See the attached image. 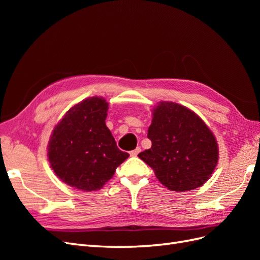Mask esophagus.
Wrapping results in <instances>:
<instances>
[{
    "label": "esophagus",
    "instance_id": "34e87169",
    "mask_svg": "<svg viewBox=\"0 0 260 260\" xmlns=\"http://www.w3.org/2000/svg\"><path fill=\"white\" fill-rule=\"evenodd\" d=\"M140 152H141V147L138 146L136 149H133V151L130 152V156H137Z\"/></svg>",
    "mask_w": 260,
    "mask_h": 260
}]
</instances>
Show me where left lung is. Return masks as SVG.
Returning <instances> with one entry per match:
<instances>
[{
  "instance_id": "left-lung-1",
  "label": "left lung",
  "mask_w": 260,
  "mask_h": 260,
  "mask_svg": "<svg viewBox=\"0 0 260 260\" xmlns=\"http://www.w3.org/2000/svg\"><path fill=\"white\" fill-rule=\"evenodd\" d=\"M147 132L152 147L138 156L169 190L190 191L210 178L218 162V144L207 124L191 109L160 102L153 109Z\"/></svg>"
}]
</instances>
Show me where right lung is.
<instances>
[{
	"instance_id": "1",
	"label": "right lung",
	"mask_w": 260,
	"mask_h": 260,
	"mask_svg": "<svg viewBox=\"0 0 260 260\" xmlns=\"http://www.w3.org/2000/svg\"><path fill=\"white\" fill-rule=\"evenodd\" d=\"M107 111L105 99H85L70 108L52 132L51 167L62 182L78 190H100L129 157L106 127Z\"/></svg>"
}]
</instances>
